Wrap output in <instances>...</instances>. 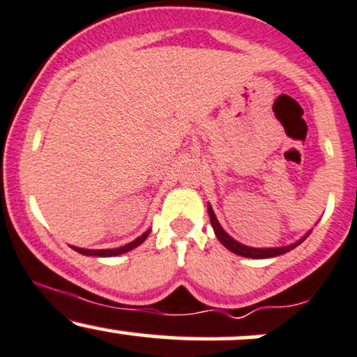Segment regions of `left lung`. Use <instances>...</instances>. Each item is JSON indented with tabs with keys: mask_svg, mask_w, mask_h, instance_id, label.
Here are the masks:
<instances>
[{
	"mask_svg": "<svg viewBox=\"0 0 357 357\" xmlns=\"http://www.w3.org/2000/svg\"><path fill=\"white\" fill-rule=\"evenodd\" d=\"M208 215H210V221H211V227H213V231H215L216 238L220 240V243L223 245L225 248H228L230 252L235 253V255H240V257H247V258H272V257H278V255H284V253L290 252V250H294L297 247V245H301L302 241H304L307 236L310 235V231L307 233V235L302 236L301 240H297L296 243L292 245H287V247H272V248H253V247H247V245L240 243V241H236L235 238H231L230 235H228L227 231L223 230V227L220 225V221L216 220L215 216V211H213L211 204L208 203Z\"/></svg>",
	"mask_w": 357,
	"mask_h": 357,
	"instance_id": "left-lung-1",
	"label": "left lung"
}]
</instances>
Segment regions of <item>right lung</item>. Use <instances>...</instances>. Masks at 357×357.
I'll list each match as a JSON object with an SVG mask.
<instances>
[{"mask_svg": "<svg viewBox=\"0 0 357 357\" xmlns=\"http://www.w3.org/2000/svg\"><path fill=\"white\" fill-rule=\"evenodd\" d=\"M149 231H151V230L144 231L141 236H137V238L134 240V241H130V243H127V245H124V247H119V248H109V250H87V248L73 247V245H72V248L75 250V252L82 253V255H89V257H117V255H122V253L130 252V250H134L136 247H139V245H141L142 241H144V240L147 238V236H149Z\"/></svg>", "mask_w": 357, "mask_h": 357, "instance_id": "1", "label": "right lung"}]
</instances>
